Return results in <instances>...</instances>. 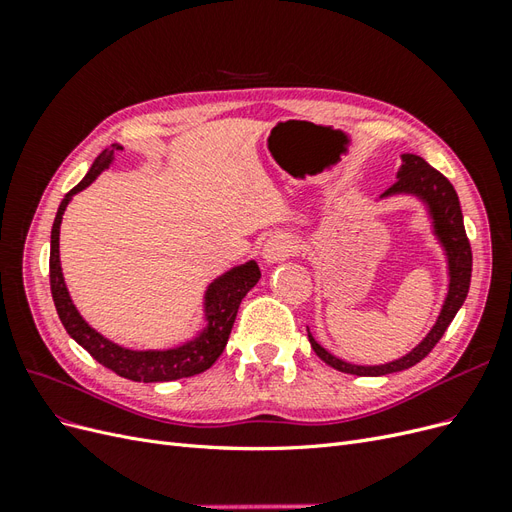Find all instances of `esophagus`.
I'll return each mask as SVG.
<instances>
[{"instance_id": "esophagus-1", "label": "esophagus", "mask_w": 512, "mask_h": 512, "mask_svg": "<svg viewBox=\"0 0 512 512\" xmlns=\"http://www.w3.org/2000/svg\"><path fill=\"white\" fill-rule=\"evenodd\" d=\"M297 247H299L297 239L292 235H288V232H277V235L265 241V247H262V258L267 262H280L297 252Z\"/></svg>"}]
</instances>
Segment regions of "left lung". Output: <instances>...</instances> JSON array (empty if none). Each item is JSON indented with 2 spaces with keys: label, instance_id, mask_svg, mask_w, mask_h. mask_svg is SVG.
<instances>
[{
  "label": "left lung",
  "instance_id": "obj_1",
  "mask_svg": "<svg viewBox=\"0 0 512 512\" xmlns=\"http://www.w3.org/2000/svg\"><path fill=\"white\" fill-rule=\"evenodd\" d=\"M399 194L416 196L425 205L429 220L433 226V235H436L438 243L442 245L446 265H448V292L442 303L440 316L433 324L431 331L423 337V342L416 348H412L408 354L395 359L391 363L382 365H354L348 363L339 356L331 354L327 348H322L314 335L307 329L309 344H312L314 352L320 359L331 365L337 371H344V374L352 376H386L395 374V371L410 369L412 365L421 363L425 356L436 346L448 324L453 322L457 316L459 307L463 305L470 290V277H472V247L466 237V226H463V215L459 207V196L442 173L436 168L429 166L421 156H414V153H404L401 156V166L397 170V181L386 190L380 198H391Z\"/></svg>",
  "mask_w": 512,
  "mask_h": 512
}]
</instances>
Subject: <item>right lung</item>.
Listing matches in <instances>:
<instances>
[{
    "label": "right lung",
    "instance_id": "add662e5",
    "mask_svg": "<svg viewBox=\"0 0 512 512\" xmlns=\"http://www.w3.org/2000/svg\"><path fill=\"white\" fill-rule=\"evenodd\" d=\"M121 149L123 147L117 143L104 149L94 160V164H91L89 173L83 177V181L79 185H74L57 209L51 230L49 271L51 292L59 320L76 344L83 346L100 365L115 371L121 378H128L134 382H170L203 374V371L218 361V356L224 352L232 324H235L239 312V305L245 294L260 280V269L256 265V260H247L245 265L232 267L220 277H215L205 290V329L194 339H190V342L166 350H130L111 342V339H106L96 329L89 327L70 299L59 262V226L61 220H64V211L74 194H79L87 185L94 183L96 177L115 162Z\"/></svg>",
    "mask_w": 512,
    "mask_h": 512
}]
</instances>
